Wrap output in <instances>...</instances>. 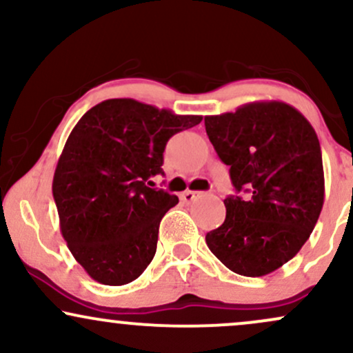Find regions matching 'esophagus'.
Masks as SVG:
<instances>
[{
    "mask_svg": "<svg viewBox=\"0 0 353 353\" xmlns=\"http://www.w3.org/2000/svg\"><path fill=\"white\" fill-rule=\"evenodd\" d=\"M202 192H197V190H185V192L181 194V199L184 202H192L196 197H199Z\"/></svg>",
    "mask_w": 353,
    "mask_h": 353,
    "instance_id": "1",
    "label": "esophagus"
}]
</instances>
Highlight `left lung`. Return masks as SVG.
<instances>
[{"label":"left lung","instance_id":"left-lung-1","mask_svg":"<svg viewBox=\"0 0 353 353\" xmlns=\"http://www.w3.org/2000/svg\"><path fill=\"white\" fill-rule=\"evenodd\" d=\"M232 185L225 221L205 242L228 269L262 277L295 257L314 230L325 196L319 137L297 109L257 101L204 117Z\"/></svg>","mask_w":353,"mask_h":353}]
</instances>
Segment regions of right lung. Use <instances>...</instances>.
I'll use <instances>...</instances> for the list:
<instances>
[{"label": "right lung", "mask_w": 353, "mask_h": 353, "mask_svg": "<svg viewBox=\"0 0 353 353\" xmlns=\"http://www.w3.org/2000/svg\"><path fill=\"white\" fill-rule=\"evenodd\" d=\"M202 116H179L134 99H108L78 121L52 179L59 228L71 254L104 285L136 281L151 264L161 219L179 202L152 189L174 134Z\"/></svg>", "instance_id": "add662e5"}]
</instances>
